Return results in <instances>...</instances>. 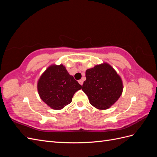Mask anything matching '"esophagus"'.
<instances>
[{"label": "esophagus", "instance_id": "34e87169", "mask_svg": "<svg viewBox=\"0 0 157 157\" xmlns=\"http://www.w3.org/2000/svg\"><path fill=\"white\" fill-rule=\"evenodd\" d=\"M78 83L80 84V85H82L83 84V80L80 79L78 80Z\"/></svg>", "mask_w": 157, "mask_h": 157}]
</instances>
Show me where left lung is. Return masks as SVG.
I'll return each mask as SVG.
<instances>
[{
	"instance_id": "left-lung-1",
	"label": "left lung",
	"mask_w": 157,
	"mask_h": 157,
	"mask_svg": "<svg viewBox=\"0 0 157 157\" xmlns=\"http://www.w3.org/2000/svg\"><path fill=\"white\" fill-rule=\"evenodd\" d=\"M82 90L90 103L98 109H107L121 96L123 85L115 70L106 63L87 69Z\"/></svg>"
}]
</instances>
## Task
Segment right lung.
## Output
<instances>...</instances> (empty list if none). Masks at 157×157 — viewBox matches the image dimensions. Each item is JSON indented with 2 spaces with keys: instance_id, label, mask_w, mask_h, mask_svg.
Segmentation results:
<instances>
[{
  "instance_id": "1",
  "label": "right lung",
  "mask_w": 157,
  "mask_h": 157,
  "mask_svg": "<svg viewBox=\"0 0 157 157\" xmlns=\"http://www.w3.org/2000/svg\"><path fill=\"white\" fill-rule=\"evenodd\" d=\"M82 86L63 65H51L41 75L37 89L41 99L52 109L59 110L72 101Z\"/></svg>"
}]
</instances>
